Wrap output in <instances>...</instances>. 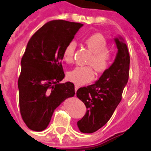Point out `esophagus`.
<instances>
[{
	"label": "esophagus",
	"mask_w": 151,
	"mask_h": 151,
	"mask_svg": "<svg viewBox=\"0 0 151 151\" xmlns=\"http://www.w3.org/2000/svg\"><path fill=\"white\" fill-rule=\"evenodd\" d=\"M79 87H80L79 86H78V85H75V86H74V88H75V92H77V90H78V88H79Z\"/></svg>",
	"instance_id": "34e87169"
}]
</instances>
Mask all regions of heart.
Masks as SVG:
<instances>
[{
    "mask_svg": "<svg viewBox=\"0 0 151 151\" xmlns=\"http://www.w3.org/2000/svg\"><path fill=\"white\" fill-rule=\"evenodd\" d=\"M86 44L88 50L93 54L88 61V64L99 73L106 70L111 65V55L107 50L108 42L105 38L100 33H96L86 39ZM76 46L74 41H71L65 46L63 58L67 63L73 62ZM67 78L77 85L88 83L93 80V70L90 66H78L68 73Z\"/></svg>",
    "mask_w": 151,
    "mask_h": 151,
    "instance_id": "1",
    "label": "heart"
}]
</instances>
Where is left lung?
I'll return each mask as SVG.
<instances>
[{
	"label": "left lung",
	"mask_w": 151,
	"mask_h": 151,
	"mask_svg": "<svg viewBox=\"0 0 151 151\" xmlns=\"http://www.w3.org/2000/svg\"><path fill=\"white\" fill-rule=\"evenodd\" d=\"M117 53L113 63L93 85L77 91V96L86 106V113L78 121L82 133H93L108 123L119 104L129 77L130 55L120 35L114 38Z\"/></svg>",
	"instance_id": "obj_1"
}]
</instances>
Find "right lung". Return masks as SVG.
<instances>
[{
    "mask_svg": "<svg viewBox=\"0 0 151 151\" xmlns=\"http://www.w3.org/2000/svg\"><path fill=\"white\" fill-rule=\"evenodd\" d=\"M82 26L63 19L51 20L27 43L20 64L18 88L21 116L32 131L46 129L55 109L75 94L72 82H59L65 77L62 65L64 49Z\"/></svg>",
    "mask_w": 151,
    "mask_h": 151,
    "instance_id": "add662e5",
    "label": "right lung"
}]
</instances>
